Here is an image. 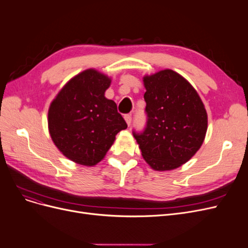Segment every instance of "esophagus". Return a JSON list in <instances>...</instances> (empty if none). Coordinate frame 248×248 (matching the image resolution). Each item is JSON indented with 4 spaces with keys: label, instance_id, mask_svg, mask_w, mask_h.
<instances>
[{
    "label": "esophagus",
    "instance_id": "1",
    "mask_svg": "<svg viewBox=\"0 0 248 248\" xmlns=\"http://www.w3.org/2000/svg\"><path fill=\"white\" fill-rule=\"evenodd\" d=\"M124 119H125V121H126L127 125L130 126V124H131V121H132L131 115H125V116H124Z\"/></svg>",
    "mask_w": 248,
    "mask_h": 248
}]
</instances>
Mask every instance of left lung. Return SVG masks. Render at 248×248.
<instances>
[{"mask_svg":"<svg viewBox=\"0 0 248 248\" xmlns=\"http://www.w3.org/2000/svg\"><path fill=\"white\" fill-rule=\"evenodd\" d=\"M147 126L133 131L146 162L155 170H175L196 154L205 140L208 116L188 80L174 70L145 76Z\"/></svg>","mask_w":248,"mask_h":248,"instance_id":"left-lung-1","label":"left lung"}]
</instances>
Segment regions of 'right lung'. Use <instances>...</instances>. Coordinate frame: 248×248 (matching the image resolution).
<instances>
[{
    "label": "right lung",
    "instance_id": "right-lung-1",
    "mask_svg": "<svg viewBox=\"0 0 248 248\" xmlns=\"http://www.w3.org/2000/svg\"><path fill=\"white\" fill-rule=\"evenodd\" d=\"M111 79L90 68L66 82L48 108V131L65 157L80 166L100 162L117 133L127 128L115 101L106 93Z\"/></svg>",
    "mask_w": 248,
    "mask_h": 248
}]
</instances>
